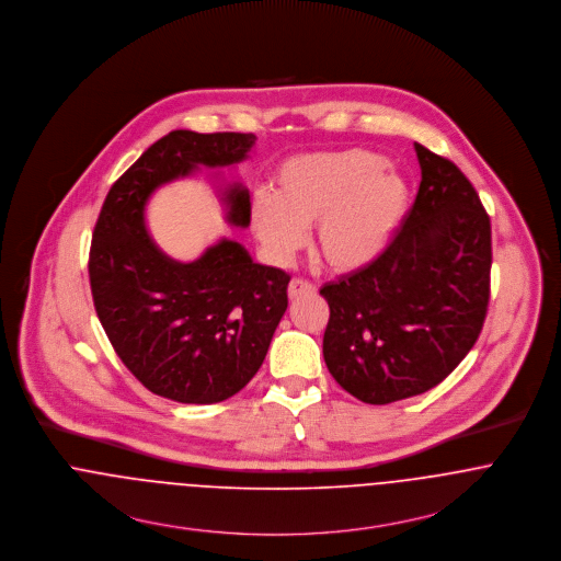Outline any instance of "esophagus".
Segmentation results:
<instances>
[{
    "label": "esophagus",
    "instance_id": "esophagus-1",
    "mask_svg": "<svg viewBox=\"0 0 561 561\" xmlns=\"http://www.w3.org/2000/svg\"><path fill=\"white\" fill-rule=\"evenodd\" d=\"M313 293H316V286H313L311 282L299 279V277H295V279L290 282V286H288V297H290V299H297V297H301V295H313Z\"/></svg>",
    "mask_w": 561,
    "mask_h": 561
}]
</instances>
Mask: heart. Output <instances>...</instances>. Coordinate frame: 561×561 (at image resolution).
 Instances as JSON below:
<instances>
[{"mask_svg": "<svg viewBox=\"0 0 561 561\" xmlns=\"http://www.w3.org/2000/svg\"><path fill=\"white\" fill-rule=\"evenodd\" d=\"M407 181L373 150L346 148L286 159L275 172V195L251 199V228L266 253L284 262L316 224V250L335 271H357L391 245L407 210Z\"/></svg>", "mask_w": 561, "mask_h": 561, "instance_id": "obj_1", "label": "heart"}]
</instances>
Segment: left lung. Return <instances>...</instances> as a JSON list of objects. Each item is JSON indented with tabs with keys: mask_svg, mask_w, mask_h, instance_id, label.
I'll return each instance as SVG.
<instances>
[{
	"mask_svg": "<svg viewBox=\"0 0 561 561\" xmlns=\"http://www.w3.org/2000/svg\"><path fill=\"white\" fill-rule=\"evenodd\" d=\"M422 183L400 232L373 264L320 288L322 355L362 402L436 387L473 348L491 297V219L449 161L415 144Z\"/></svg>",
	"mask_w": 561,
	"mask_h": 561,
	"instance_id": "left-lung-1",
	"label": "left lung"
}]
</instances>
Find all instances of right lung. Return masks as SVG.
<instances>
[{"instance_id":"add662e5","label":"right lung","mask_w":561,"mask_h":561,"mask_svg":"<svg viewBox=\"0 0 561 561\" xmlns=\"http://www.w3.org/2000/svg\"><path fill=\"white\" fill-rule=\"evenodd\" d=\"M253 144V133H168L112 185L94 226L88 271L99 320L130 374L168 400L213 404L239 393L288 308L290 275L253 262L241 243L221 239L176 262L146 230L157 188L199 165L241 163ZM224 202L228 224L248 228V188H226Z\"/></svg>"}]
</instances>
